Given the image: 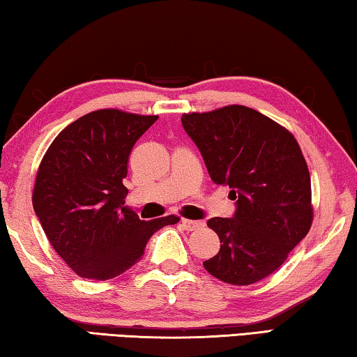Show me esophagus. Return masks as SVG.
Instances as JSON below:
<instances>
[{"label": "esophagus", "mask_w": 357, "mask_h": 357, "mask_svg": "<svg viewBox=\"0 0 357 357\" xmlns=\"http://www.w3.org/2000/svg\"><path fill=\"white\" fill-rule=\"evenodd\" d=\"M183 227L187 229V231H195V229H200L204 227V223L200 220H189V219H183L181 220Z\"/></svg>", "instance_id": "34e87169"}]
</instances>
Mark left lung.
<instances>
[{
	"instance_id": "8db88e82",
	"label": "left lung",
	"mask_w": 357,
	"mask_h": 357,
	"mask_svg": "<svg viewBox=\"0 0 357 357\" xmlns=\"http://www.w3.org/2000/svg\"><path fill=\"white\" fill-rule=\"evenodd\" d=\"M183 128L200 149L211 179L236 200L231 219L208 227L220 250L203 263L231 285H252L280 268L313 220L310 173L289 130L244 105L183 114Z\"/></svg>"
}]
</instances>
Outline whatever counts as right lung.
I'll return each instance as SVG.
<instances>
[{"mask_svg": "<svg viewBox=\"0 0 357 357\" xmlns=\"http://www.w3.org/2000/svg\"><path fill=\"white\" fill-rule=\"evenodd\" d=\"M157 118L104 108L59 132L36 174L33 208L53 249L77 275L110 280L143 257L176 215L144 222L124 206L128 160Z\"/></svg>", "mask_w": 357, "mask_h": 357, "instance_id": "add662e5", "label": "right lung"}]
</instances>
